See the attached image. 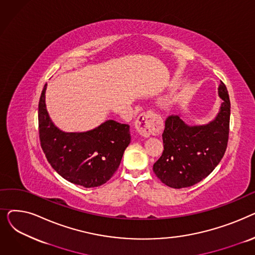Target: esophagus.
I'll use <instances>...</instances> for the list:
<instances>
[{"mask_svg": "<svg viewBox=\"0 0 255 255\" xmlns=\"http://www.w3.org/2000/svg\"><path fill=\"white\" fill-rule=\"evenodd\" d=\"M157 117L153 112L142 113L135 121V128L140 135L148 137L157 127Z\"/></svg>", "mask_w": 255, "mask_h": 255, "instance_id": "34e87169", "label": "esophagus"}]
</instances>
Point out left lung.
<instances>
[{
	"label": "left lung",
	"instance_id": "obj_1",
	"mask_svg": "<svg viewBox=\"0 0 255 255\" xmlns=\"http://www.w3.org/2000/svg\"><path fill=\"white\" fill-rule=\"evenodd\" d=\"M223 100L216 118L206 125L189 126L180 116H169L162 133L164 150L153 165L158 179L171 188H185L207 178L225 153L230 133L231 101L220 82Z\"/></svg>",
	"mask_w": 255,
	"mask_h": 255
}]
</instances>
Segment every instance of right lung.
<instances>
[{"label": "right lung", "mask_w": 255, "mask_h": 255, "mask_svg": "<svg viewBox=\"0 0 255 255\" xmlns=\"http://www.w3.org/2000/svg\"><path fill=\"white\" fill-rule=\"evenodd\" d=\"M44 86L38 105L41 148L61 177L70 183L92 188L109 181L118 169L130 143L129 125L107 120L86 132H65L49 118Z\"/></svg>", "instance_id": "right-lung-1"}]
</instances>
